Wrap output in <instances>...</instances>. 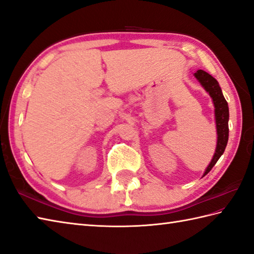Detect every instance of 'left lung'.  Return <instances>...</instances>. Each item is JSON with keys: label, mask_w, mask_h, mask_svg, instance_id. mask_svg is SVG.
<instances>
[{"label": "left lung", "mask_w": 254, "mask_h": 254, "mask_svg": "<svg viewBox=\"0 0 254 254\" xmlns=\"http://www.w3.org/2000/svg\"><path fill=\"white\" fill-rule=\"evenodd\" d=\"M193 76L197 79L201 87L205 89L206 92L209 93L210 98L212 99L213 107H215V120H216V128H217V145L216 151L209 165L207 166L205 173L202 176L207 175L211 171V168L215 166L217 161L219 160L220 156L226 150L228 137H229V127H228V121H229V108L223 97L221 88L215 78L210 76L209 73L203 70H197Z\"/></svg>", "instance_id": "8db88e82"}]
</instances>
